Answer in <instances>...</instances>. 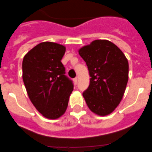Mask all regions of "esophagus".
<instances>
[{
  "label": "esophagus",
  "instance_id": "34e87169",
  "mask_svg": "<svg viewBox=\"0 0 152 152\" xmlns=\"http://www.w3.org/2000/svg\"><path fill=\"white\" fill-rule=\"evenodd\" d=\"M73 81H74V84H77V82H78V78L76 77V78L73 79Z\"/></svg>",
  "mask_w": 152,
  "mask_h": 152
}]
</instances>
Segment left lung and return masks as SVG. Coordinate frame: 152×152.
I'll list each match as a JSON object with an SVG mask.
<instances>
[{
    "instance_id": "8db88e82",
    "label": "left lung",
    "mask_w": 152,
    "mask_h": 152,
    "mask_svg": "<svg viewBox=\"0 0 152 152\" xmlns=\"http://www.w3.org/2000/svg\"><path fill=\"white\" fill-rule=\"evenodd\" d=\"M90 75L83 92L89 109L99 115L112 113L121 101L128 80V62L111 41L96 40L79 50Z\"/></svg>"
}]
</instances>
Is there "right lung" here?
<instances>
[{
    "label": "right lung",
    "instance_id": "right-lung-1",
    "mask_svg": "<svg viewBox=\"0 0 152 152\" xmlns=\"http://www.w3.org/2000/svg\"><path fill=\"white\" fill-rule=\"evenodd\" d=\"M65 47L53 42L40 43L25 56L23 81L30 100L48 119L61 117L68 107L73 82L61 63Z\"/></svg>",
    "mask_w": 152,
    "mask_h": 152
}]
</instances>
